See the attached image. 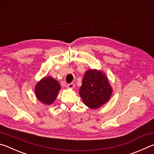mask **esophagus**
Masks as SVG:
<instances>
[{"label": "esophagus", "instance_id": "obj_1", "mask_svg": "<svg viewBox=\"0 0 154 154\" xmlns=\"http://www.w3.org/2000/svg\"><path fill=\"white\" fill-rule=\"evenodd\" d=\"M74 87H75V84L72 83H69V84H67V85H66V88H68V89H72Z\"/></svg>", "mask_w": 154, "mask_h": 154}]
</instances>
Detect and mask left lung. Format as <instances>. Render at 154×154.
<instances>
[{"label": "left lung", "mask_w": 154, "mask_h": 154, "mask_svg": "<svg viewBox=\"0 0 154 154\" xmlns=\"http://www.w3.org/2000/svg\"><path fill=\"white\" fill-rule=\"evenodd\" d=\"M112 92L113 90L105 73L96 69L85 72L79 95L87 106L92 109L100 107L110 99Z\"/></svg>", "instance_id": "obj_1"}]
</instances>
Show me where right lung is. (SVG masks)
<instances>
[{
  "mask_svg": "<svg viewBox=\"0 0 154 154\" xmlns=\"http://www.w3.org/2000/svg\"><path fill=\"white\" fill-rule=\"evenodd\" d=\"M35 89L38 100L44 105H49L55 101L61 87L58 81L48 76L36 83Z\"/></svg>",
  "mask_w": 154,
  "mask_h": 154,
  "instance_id": "1",
  "label": "right lung"
}]
</instances>
